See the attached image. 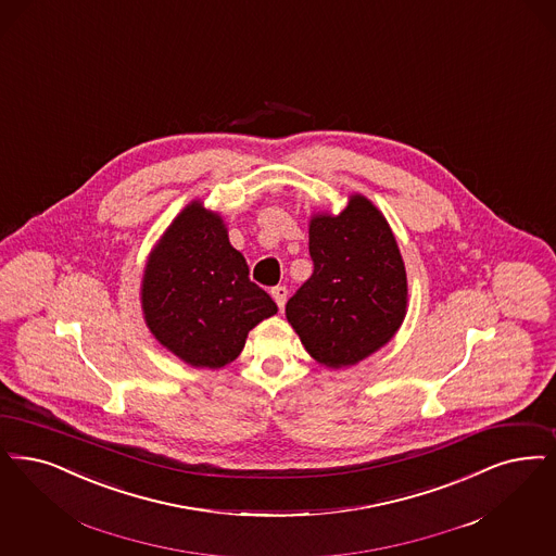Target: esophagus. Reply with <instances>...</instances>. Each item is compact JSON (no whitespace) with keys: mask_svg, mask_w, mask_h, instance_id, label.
Wrapping results in <instances>:
<instances>
[{"mask_svg":"<svg viewBox=\"0 0 556 556\" xmlns=\"http://www.w3.org/2000/svg\"><path fill=\"white\" fill-rule=\"evenodd\" d=\"M270 295H273L275 304L279 306V311H283V306L288 302V288L286 286H277V288L270 289Z\"/></svg>","mask_w":556,"mask_h":556,"instance_id":"esophagus-1","label":"esophagus"}]
</instances>
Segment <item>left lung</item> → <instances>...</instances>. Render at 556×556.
I'll return each instance as SVG.
<instances>
[{"label": "left lung", "mask_w": 556, "mask_h": 556, "mask_svg": "<svg viewBox=\"0 0 556 556\" xmlns=\"http://www.w3.org/2000/svg\"><path fill=\"white\" fill-rule=\"evenodd\" d=\"M314 270L288 300L289 325L316 362L341 368L375 354L403 323L407 279L387 219L364 197L311 222Z\"/></svg>", "instance_id": "8db88e82"}]
</instances>
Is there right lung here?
Segmentation results:
<instances>
[{"label": "right lung", "instance_id": "add662e5", "mask_svg": "<svg viewBox=\"0 0 556 556\" xmlns=\"http://www.w3.org/2000/svg\"><path fill=\"white\" fill-rule=\"evenodd\" d=\"M248 275L222 217L192 202L169 225L144 270L149 329L186 364L222 368L240 356L248 331L277 312Z\"/></svg>", "mask_w": 556, "mask_h": 556}]
</instances>
